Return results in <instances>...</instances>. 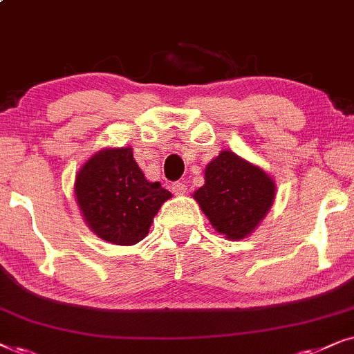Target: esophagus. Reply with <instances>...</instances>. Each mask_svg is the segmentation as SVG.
<instances>
[{
    "mask_svg": "<svg viewBox=\"0 0 354 354\" xmlns=\"http://www.w3.org/2000/svg\"><path fill=\"white\" fill-rule=\"evenodd\" d=\"M171 191L174 192V196H183V194H186L187 192V186L185 185V183H173V186H171Z\"/></svg>",
    "mask_w": 354,
    "mask_h": 354,
    "instance_id": "34e87169",
    "label": "esophagus"
}]
</instances>
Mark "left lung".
<instances>
[{"instance_id": "1", "label": "left lung", "mask_w": 354, "mask_h": 354, "mask_svg": "<svg viewBox=\"0 0 354 354\" xmlns=\"http://www.w3.org/2000/svg\"><path fill=\"white\" fill-rule=\"evenodd\" d=\"M205 183L192 197L226 239L248 238L275 201V181L232 150H221L205 167Z\"/></svg>"}]
</instances>
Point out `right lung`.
<instances>
[{
    "label": "right lung",
    "instance_id": "add662e5",
    "mask_svg": "<svg viewBox=\"0 0 354 354\" xmlns=\"http://www.w3.org/2000/svg\"><path fill=\"white\" fill-rule=\"evenodd\" d=\"M74 194L88 228L116 246H133L147 236L153 216L171 197L158 181H149L131 147H108L82 165Z\"/></svg>",
    "mask_w": 354,
    "mask_h": 354
}]
</instances>
